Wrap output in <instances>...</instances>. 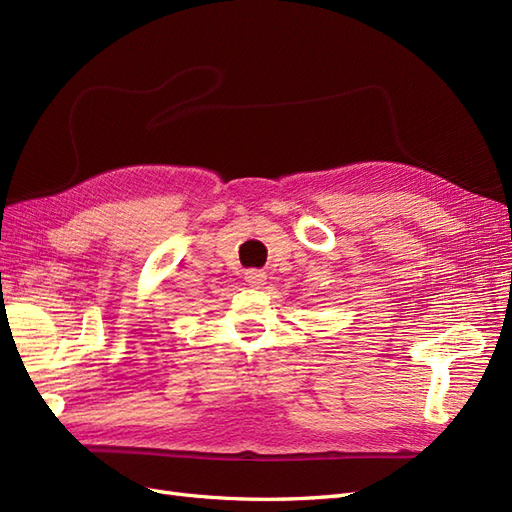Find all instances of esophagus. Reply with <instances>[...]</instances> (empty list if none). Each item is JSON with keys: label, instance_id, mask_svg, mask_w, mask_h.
Here are the masks:
<instances>
[{"label": "esophagus", "instance_id": "obj_1", "mask_svg": "<svg viewBox=\"0 0 512 512\" xmlns=\"http://www.w3.org/2000/svg\"><path fill=\"white\" fill-rule=\"evenodd\" d=\"M245 282H247V286H252V288H260L262 284L267 282V273H265V271H258V269L247 271V273H245Z\"/></svg>", "mask_w": 512, "mask_h": 512}]
</instances>
